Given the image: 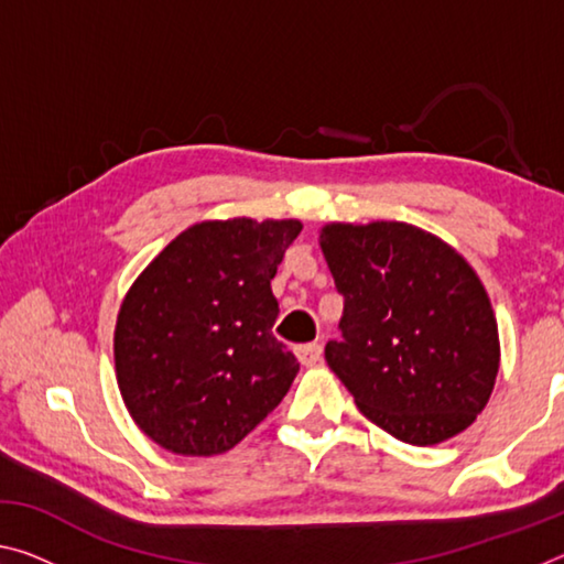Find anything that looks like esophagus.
I'll return each instance as SVG.
<instances>
[{
  "label": "esophagus",
  "mask_w": 564,
  "mask_h": 564,
  "mask_svg": "<svg viewBox=\"0 0 564 564\" xmlns=\"http://www.w3.org/2000/svg\"><path fill=\"white\" fill-rule=\"evenodd\" d=\"M321 346L318 343H305V346H299L295 348V358H299L305 368L316 366V362L321 360Z\"/></svg>",
  "instance_id": "1"
}]
</instances>
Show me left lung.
I'll use <instances>...</instances> for the list:
<instances>
[{
	"mask_svg": "<svg viewBox=\"0 0 564 564\" xmlns=\"http://www.w3.org/2000/svg\"><path fill=\"white\" fill-rule=\"evenodd\" d=\"M318 243L346 299L326 360L360 413L417 447L467 431L500 368L498 321L473 265L403 221H333Z\"/></svg>",
	"mask_w": 564,
	"mask_h": 564,
	"instance_id": "left-lung-1",
	"label": "left lung"
}]
</instances>
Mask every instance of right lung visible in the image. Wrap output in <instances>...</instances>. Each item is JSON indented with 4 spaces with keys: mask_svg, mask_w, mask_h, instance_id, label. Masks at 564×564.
<instances>
[{
    "mask_svg": "<svg viewBox=\"0 0 564 564\" xmlns=\"http://www.w3.org/2000/svg\"><path fill=\"white\" fill-rule=\"evenodd\" d=\"M299 218L188 226L131 283L113 328L119 393L169 453L231 451L289 393L299 360L273 338L271 279Z\"/></svg>",
    "mask_w": 564,
    "mask_h": 564,
    "instance_id": "obj_1",
    "label": "right lung"
}]
</instances>
